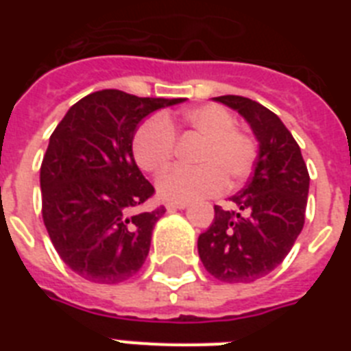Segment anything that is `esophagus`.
<instances>
[{"label": "esophagus", "instance_id": "34e87169", "mask_svg": "<svg viewBox=\"0 0 351 351\" xmlns=\"http://www.w3.org/2000/svg\"><path fill=\"white\" fill-rule=\"evenodd\" d=\"M165 208L169 209V211H175V209H186L187 208V202H167Z\"/></svg>", "mask_w": 351, "mask_h": 351}]
</instances>
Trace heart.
Wrapping results in <instances>:
<instances>
[{
  "label": "heart",
  "mask_w": 351,
  "mask_h": 351,
  "mask_svg": "<svg viewBox=\"0 0 351 351\" xmlns=\"http://www.w3.org/2000/svg\"><path fill=\"white\" fill-rule=\"evenodd\" d=\"M228 109L200 106L180 117H151L138 127L132 138V154L140 169L158 175L175 156L176 136L197 138L189 160L195 167L171 169L156 182L158 193L173 202L217 195L228 186H239L253 171L258 143L242 131Z\"/></svg>",
  "instance_id": "1"
}]
</instances>
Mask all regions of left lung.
<instances>
[{"instance_id": "left-lung-1", "label": "left lung", "mask_w": 351, "mask_h": 351, "mask_svg": "<svg viewBox=\"0 0 351 351\" xmlns=\"http://www.w3.org/2000/svg\"><path fill=\"white\" fill-rule=\"evenodd\" d=\"M215 100L247 120L258 156L250 182L231 198L237 211L215 206V220L198 237V255L222 282H253L286 258L302 231L310 175L299 143L275 112L244 96Z\"/></svg>"}]
</instances>
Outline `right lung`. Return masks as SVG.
Wrapping results in <instances>:
<instances>
[{
    "label": "right lung",
    "instance_id": "right-lung-1",
    "mask_svg": "<svg viewBox=\"0 0 351 351\" xmlns=\"http://www.w3.org/2000/svg\"><path fill=\"white\" fill-rule=\"evenodd\" d=\"M182 98H140L123 90L90 93L58 123L40 169L41 215L58 255L98 284L134 277L149 255L164 206L132 156L136 125Z\"/></svg>",
    "mask_w": 351,
    "mask_h": 351
}]
</instances>
